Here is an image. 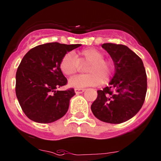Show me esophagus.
Masks as SVG:
<instances>
[{
  "instance_id": "obj_1",
  "label": "esophagus",
  "mask_w": 161,
  "mask_h": 161,
  "mask_svg": "<svg viewBox=\"0 0 161 161\" xmlns=\"http://www.w3.org/2000/svg\"><path fill=\"white\" fill-rule=\"evenodd\" d=\"M84 91H85V89H75V92L77 95L82 93Z\"/></svg>"
}]
</instances>
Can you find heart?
Returning <instances> with one entry per match:
<instances>
[{"label":"heart","mask_w":161,"mask_h":161,"mask_svg":"<svg viewBox=\"0 0 161 161\" xmlns=\"http://www.w3.org/2000/svg\"><path fill=\"white\" fill-rule=\"evenodd\" d=\"M88 64L86 68V75L73 76L69 79V86L82 89L87 86H97L106 82L111 75L110 63L104 59L103 52L96 48H86L78 52H68L60 62V69L66 75H72L77 72L79 65Z\"/></svg>","instance_id":"b5f03b06"}]
</instances>
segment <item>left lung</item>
I'll return each mask as SVG.
<instances>
[{
  "instance_id": "obj_1",
  "label": "left lung",
  "mask_w": 161,
  "mask_h": 161,
  "mask_svg": "<svg viewBox=\"0 0 161 161\" xmlns=\"http://www.w3.org/2000/svg\"><path fill=\"white\" fill-rule=\"evenodd\" d=\"M102 48L113 59L115 72L109 86L97 91L91 109L99 120L119 124L141 109L147 89L146 70L141 58L126 45L105 43Z\"/></svg>"
}]
</instances>
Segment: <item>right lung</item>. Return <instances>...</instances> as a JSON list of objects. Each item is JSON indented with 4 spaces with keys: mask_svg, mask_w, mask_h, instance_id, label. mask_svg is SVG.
I'll list each match as a JSON object with an SVG mask.
<instances>
[{
    "mask_svg": "<svg viewBox=\"0 0 161 161\" xmlns=\"http://www.w3.org/2000/svg\"><path fill=\"white\" fill-rule=\"evenodd\" d=\"M81 45L46 43L24 56L16 72L15 92L23 112L32 121L52 123L67 113L75 93L73 89L58 90L67 83L60 62L67 52Z\"/></svg>",
    "mask_w": 161,
    "mask_h": 161,
    "instance_id": "obj_1",
    "label": "right lung"
}]
</instances>
